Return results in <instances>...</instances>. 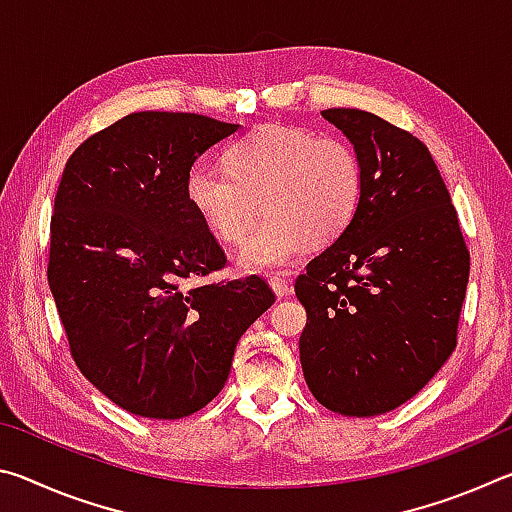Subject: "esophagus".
<instances>
[{
    "instance_id": "1",
    "label": "esophagus",
    "mask_w": 512,
    "mask_h": 512,
    "mask_svg": "<svg viewBox=\"0 0 512 512\" xmlns=\"http://www.w3.org/2000/svg\"><path fill=\"white\" fill-rule=\"evenodd\" d=\"M268 284H271V289H273V293H275L277 298L291 296V284L284 280V277H271V280H268Z\"/></svg>"
}]
</instances>
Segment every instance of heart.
I'll return each instance as SVG.
<instances>
[{"mask_svg": "<svg viewBox=\"0 0 512 512\" xmlns=\"http://www.w3.org/2000/svg\"><path fill=\"white\" fill-rule=\"evenodd\" d=\"M225 169L198 164L185 196L216 239L237 244L259 210L266 219L241 246L237 264L248 273L291 266L309 244L339 239L361 201V162L339 137L264 124L225 149Z\"/></svg>", "mask_w": 512, "mask_h": 512, "instance_id": "1", "label": "heart"}]
</instances>
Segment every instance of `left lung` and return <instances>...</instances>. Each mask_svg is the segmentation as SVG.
<instances>
[{
  "mask_svg": "<svg viewBox=\"0 0 512 512\" xmlns=\"http://www.w3.org/2000/svg\"><path fill=\"white\" fill-rule=\"evenodd\" d=\"M320 115L350 140L363 187L350 228L296 280L300 363L325 409L370 418L411 400L452 357L470 253L418 137L366 110Z\"/></svg>",
  "mask_w": 512,
  "mask_h": 512,
  "instance_id": "1",
  "label": "left lung"
}]
</instances>
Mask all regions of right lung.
<instances>
[{"mask_svg": "<svg viewBox=\"0 0 512 512\" xmlns=\"http://www.w3.org/2000/svg\"><path fill=\"white\" fill-rule=\"evenodd\" d=\"M239 128L192 112H133L65 164L49 289L76 366L128 413L201 411L228 381L241 334L275 302L257 275L187 287L225 264L187 201V176Z\"/></svg>", "mask_w": 512, "mask_h": 512, "instance_id": "right-lung-1", "label": "right lung"}]
</instances>
